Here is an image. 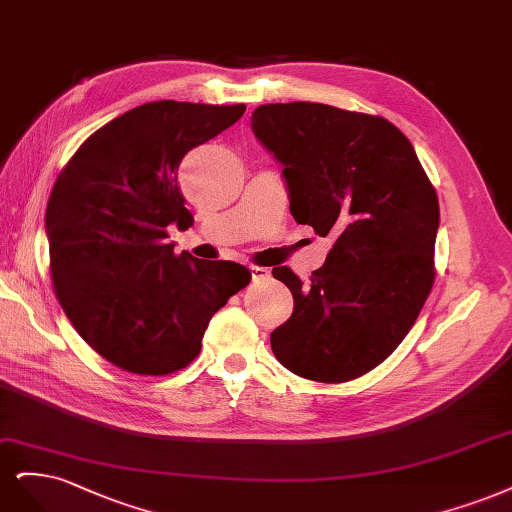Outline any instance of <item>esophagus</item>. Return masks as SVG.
<instances>
[{"label":"esophagus","instance_id":"1","mask_svg":"<svg viewBox=\"0 0 512 512\" xmlns=\"http://www.w3.org/2000/svg\"><path fill=\"white\" fill-rule=\"evenodd\" d=\"M251 274H253V280H266L270 278L272 272L263 266H251Z\"/></svg>","mask_w":512,"mask_h":512}]
</instances>
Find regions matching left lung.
<instances>
[{"instance_id": "left-lung-1", "label": "left lung", "mask_w": 512, "mask_h": 512, "mask_svg": "<svg viewBox=\"0 0 512 512\" xmlns=\"http://www.w3.org/2000/svg\"><path fill=\"white\" fill-rule=\"evenodd\" d=\"M253 131L283 163L293 219L334 244L270 334L276 359L317 383L364 376L398 349L434 285L438 195L410 140L383 117L327 104H266Z\"/></svg>"}]
</instances>
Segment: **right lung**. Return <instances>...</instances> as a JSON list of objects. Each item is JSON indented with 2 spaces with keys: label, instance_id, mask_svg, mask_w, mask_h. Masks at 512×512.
<instances>
[{
  "label": "right lung",
  "instance_id": "1",
  "mask_svg": "<svg viewBox=\"0 0 512 512\" xmlns=\"http://www.w3.org/2000/svg\"><path fill=\"white\" fill-rule=\"evenodd\" d=\"M246 106L151 102L106 123L59 172L46 206L57 300L112 366L166 376L200 355L214 312L251 283L234 261L174 253L189 225L180 161L234 125Z\"/></svg>",
  "mask_w": 512,
  "mask_h": 512
}]
</instances>
